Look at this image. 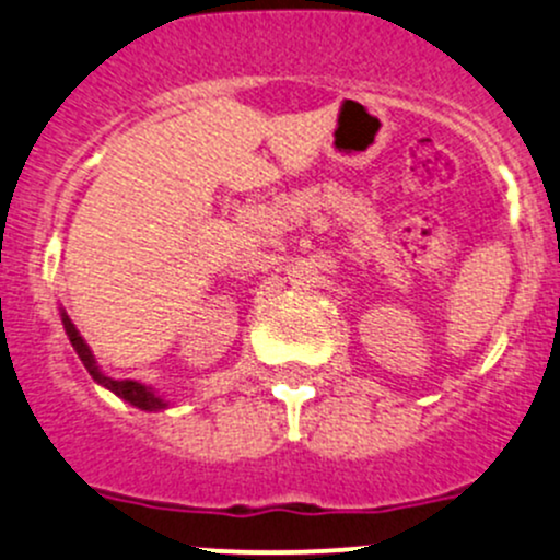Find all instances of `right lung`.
Wrapping results in <instances>:
<instances>
[{
  "instance_id": "1",
  "label": "right lung",
  "mask_w": 560,
  "mask_h": 560,
  "mask_svg": "<svg viewBox=\"0 0 560 560\" xmlns=\"http://www.w3.org/2000/svg\"><path fill=\"white\" fill-rule=\"evenodd\" d=\"M61 320H65L69 342H72V348L78 350L80 361H83L85 369H89V374L96 380V383H102V385H105V388L113 390V394H118L120 399L131 401V405L140 407V409H164V407H166V401L159 399V396H155L151 388H145V385H142V383H135V380H113V377H105V374L100 372V366H96V361H94V355H91L89 345L83 342V337H80L78 328H74V323L69 320L67 315H65V318H61Z\"/></svg>"
}]
</instances>
